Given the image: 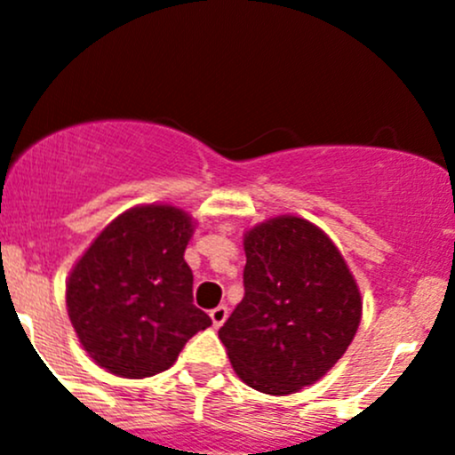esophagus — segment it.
<instances>
[{
  "label": "esophagus",
  "mask_w": 455,
  "mask_h": 455,
  "mask_svg": "<svg viewBox=\"0 0 455 455\" xmlns=\"http://www.w3.org/2000/svg\"><path fill=\"white\" fill-rule=\"evenodd\" d=\"M210 316H212L213 327H222L224 321H227V318H228V307L227 306L213 307V310L210 312Z\"/></svg>",
  "instance_id": "obj_1"
}]
</instances>
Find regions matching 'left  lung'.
Masks as SVG:
<instances>
[{"label": "left lung", "instance_id": "8db88e82", "mask_svg": "<svg viewBox=\"0 0 455 455\" xmlns=\"http://www.w3.org/2000/svg\"><path fill=\"white\" fill-rule=\"evenodd\" d=\"M243 299L218 331L252 389L286 395L342 357L362 297L336 245L315 224L282 216L245 235Z\"/></svg>", "mask_w": 455, "mask_h": 455}]
</instances>
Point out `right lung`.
<instances>
[{"instance_id":"add662e5","label":"right lung","mask_w":455,"mask_h":455,"mask_svg":"<svg viewBox=\"0 0 455 455\" xmlns=\"http://www.w3.org/2000/svg\"><path fill=\"white\" fill-rule=\"evenodd\" d=\"M192 218L171 205L134 207L98 235L66 289L78 340L98 365L126 379L154 377L212 318L192 304L184 260Z\"/></svg>"}]
</instances>
